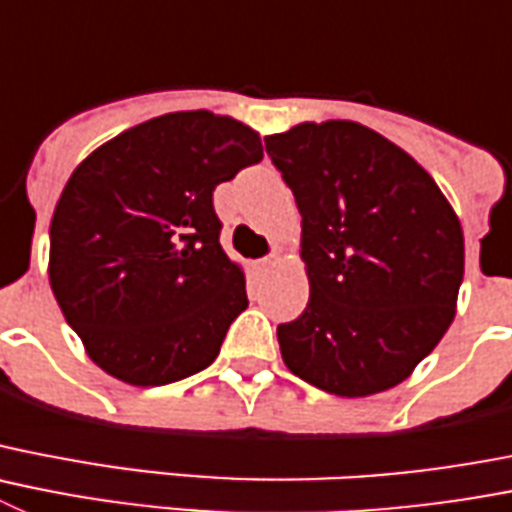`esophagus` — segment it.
Returning a JSON list of instances; mask_svg holds the SVG:
<instances>
[{"instance_id": "1", "label": "esophagus", "mask_w": 512, "mask_h": 512, "mask_svg": "<svg viewBox=\"0 0 512 512\" xmlns=\"http://www.w3.org/2000/svg\"><path fill=\"white\" fill-rule=\"evenodd\" d=\"M276 264H279V259H276V256H266V259L259 261V269L266 271V269H271V266H276Z\"/></svg>"}]
</instances>
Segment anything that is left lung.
Instances as JSON below:
<instances>
[{
    "mask_svg": "<svg viewBox=\"0 0 512 512\" xmlns=\"http://www.w3.org/2000/svg\"><path fill=\"white\" fill-rule=\"evenodd\" d=\"M302 215L307 309L276 327L294 375L345 398L398 386L449 330L464 276L457 213L429 172L355 121L266 137Z\"/></svg>",
    "mask_w": 512,
    "mask_h": 512,
    "instance_id": "1",
    "label": "left lung"
}]
</instances>
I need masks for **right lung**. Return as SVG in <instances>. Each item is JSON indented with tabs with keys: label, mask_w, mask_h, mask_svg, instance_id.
Listing matches in <instances>:
<instances>
[{
	"label": "right lung",
	"mask_w": 512,
	"mask_h": 512,
	"mask_svg": "<svg viewBox=\"0 0 512 512\" xmlns=\"http://www.w3.org/2000/svg\"><path fill=\"white\" fill-rule=\"evenodd\" d=\"M264 159L251 126L177 111L121 131L70 175L50 223V287L93 363L129 386L208 368L248 307L213 190Z\"/></svg>",
	"instance_id": "1"
}]
</instances>
